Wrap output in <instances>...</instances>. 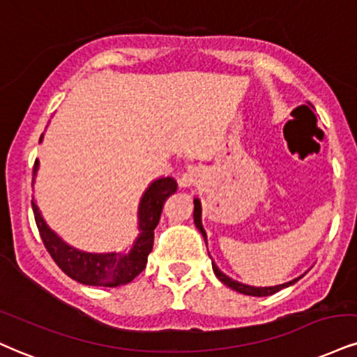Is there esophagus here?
<instances>
[{
    "instance_id": "obj_1",
    "label": "esophagus",
    "mask_w": 357,
    "mask_h": 357,
    "mask_svg": "<svg viewBox=\"0 0 357 357\" xmlns=\"http://www.w3.org/2000/svg\"><path fill=\"white\" fill-rule=\"evenodd\" d=\"M201 183H203V173L195 166L188 167V169L181 174V178H179V184H181L183 188H192Z\"/></svg>"
}]
</instances>
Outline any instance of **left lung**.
<instances>
[{
	"label": "left lung",
	"mask_w": 357,
	"mask_h": 357,
	"mask_svg": "<svg viewBox=\"0 0 357 357\" xmlns=\"http://www.w3.org/2000/svg\"><path fill=\"white\" fill-rule=\"evenodd\" d=\"M195 225H196L197 229L201 231V234L204 236V241H206V231L203 229V222H201V203H199V199H195ZM213 271H214V274H216L218 279H220L221 282H225V284L229 286L231 289L238 291V293L246 294V296H271V294H274V293H278V291H281L282 287H287V286L294 284V282L299 279V278H296V279H293V281L284 282V284H279V286L257 287V286L243 284V282H238V281H234V279L227 278L226 274H222V273L220 271V268H218V266L214 264V263H213Z\"/></svg>",
	"instance_id": "1"
}]
</instances>
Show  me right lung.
<instances>
[{"label": "right lung", "instance_id": "1", "mask_svg": "<svg viewBox=\"0 0 357 357\" xmlns=\"http://www.w3.org/2000/svg\"><path fill=\"white\" fill-rule=\"evenodd\" d=\"M41 141L43 135L40 137V143ZM38 165L40 162L36 160L33 166V176H36ZM176 190H178V183L169 176L156 179L146 190L143 197H141L139 211H137L141 233L128 255H121V252H84L70 246L54 231L50 229L43 220L34 199H31V206L43 244L64 274L86 286L116 287L131 282L146 268L148 255L153 249L154 229L160 222L162 206H165L167 197L176 192Z\"/></svg>", "mask_w": 357, "mask_h": 357}]
</instances>
